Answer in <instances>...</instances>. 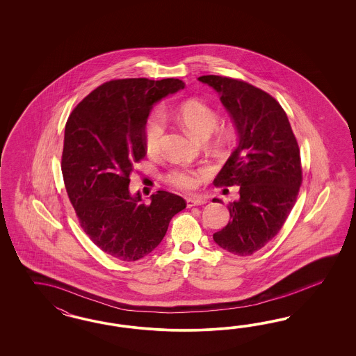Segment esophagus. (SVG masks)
Returning <instances> with one entry per match:
<instances>
[{
  "mask_svg": "<svg viewBox=\"0 0 356 356\" xmlns=\"http://www.w3.org/2000/svg\"><path fill=\"white\" fill-rule=\"evenodd\" d=\"M205 197H189L186 198V205L188 207H192V206L204 205L206 204Z\"/></svg>",
  "mask_w": 356,
  "mask_h": 356,
  "instance_id": "obj_1",
  "label": "esophagus"
}]
</instances>
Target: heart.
Masks as SVG:
<instances>
[{
    "label": "heart",
    "mask_w": 356,
    "mask_h": 356,
    "mask_svg": "<svg viewBox=\"0 0 356 356\" xmlns=\"http://www.w3.org/2000/svg\"><path fill=\"white\" fill-rule=\"evenodd\" d=\"M177 118L185 129L198 138H206L218 124V113L213 108L198 100H188L183 103ZM165 131V121L161 109H154L146 122L145 129V147L150 155H155L162 147L163 136ZM231 133L228 130L218 131L216 145H223L229 140ZM206 175L205 170H191V168H173L167 173L165 180L180 189H193L200 179Z\"/></svg>",
    "instance_id": "obj_1"
}]
</instances>
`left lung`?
I'll use <instances>...</instances> for the list:
<instances>
[{"instance_id":"left-lung-1","label":"left lung","mask_w":356,"mask_h":356,"mask_svg":"<svg viewBox=\"0 0 356 356\" xmlns=\"http://www.w3.org/2000/svg\"><path fill=\"white\" fill-rule=\"evenodd\" d=\"M198 81L219 94L237 131L236 149L214 183L240 186V198L229 202L231 220L213 238L232 254L250 256L280 232L291 213L302 185L300 150L286 112L268 92L227 76Z\"/></svg>"}]
</instances>
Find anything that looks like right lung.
<instances>
[{
  "mask_svg": "<svg viewBox=\"0 0 356 356\" xmlns=\"http://www.w3.org/2000/svg\"><path fill=\"white\" fill-rule=\"evenodd\" d=\"M180 79L109 81L88 94L65 127L61 170L81 227L109 256L131 262L156 248L173 216L186 207L180 195L158 191L143 204L129 176L146 155L151 108L183 90Z\"/></svg>",
  "mask_w": 356,
  "mask_h": 356,
  "instance_id": "add662e5",
  "label": "right lung"
}]
</instances>
